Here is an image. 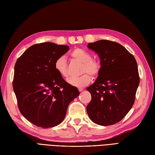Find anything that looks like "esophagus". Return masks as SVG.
<instances>
[{"mask_svg":"<svg viewBox=\"0 0 155 155\" xmlns=\"http://www.w3.org/2000/svg\"><path fill=\"white\" fill-rule=\"evenodd\" d=\"M78 89V91H80V92L82 91H83V90H84V89H83V88H81V87H79Z\"/></svg>","mask_w":155,"mask_h":155,"instance_id":"34e87169","label":"esophagus"}]
</instances>
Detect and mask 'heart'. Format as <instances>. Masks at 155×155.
<instances>
[{
  "label": "heart",
  "instance_id": "b5f03b06",
  "mask_svg": "<svg viewBox=\"0 0 155 155\" xmlns=\"http://www.w3.org/2000/svg\"><path fill=\"white\" fill-rule=\"evenodd\" d=\"M71 57L74 59L79 61L82 63L81 69V73H84L80 77H72L68 80V82L72 85L77 87H83L88 85L91 81V78L86 73L91 76L96 77L99 74L101 70V64L98 61L93 59L91 53L82 49H75L71 53ZM56 71L61 76L64 78H67L69 76L68 71V66L65 57L61 56L57 58L54 64Z\"/></svg>",
  "mask_w": 155,
  "mask_h": 155
}]
</instances>
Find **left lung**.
Instances as JSON below:
<instances>
[{
	"mask_svg": "<svg viewBox=\"0 0 155 155\" xmlns=\"http://www.w3.org/2000/svg\"><path fill=\"white\" fill-rule=\"evenodd\" d=\"M88 48L98 54L101 70L86 88L92 96L86 111L94 123L107 126L120 121L134 105L139 84L134 56L117 42L99 40Z\"/></svg>",
	"mask_w": 155,
	"mask_h": 155,
	"instance_id": "1",
	"label": "left lung"
}]
</instances>
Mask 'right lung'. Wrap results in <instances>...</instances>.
Wrapping results in <instances>:
<instances>
[{"mask_svg":"<svg viewBox=\"0 0 155 155\" xmlns=\"http://www.w3.org/2000/svg\"><path fill=\"white\" fill-rule=\"evenodd\" d=\"M69 50L51 42L31 45L17 59L13 89L20 113L42 128L55 127L66 116L71 102L80 94L56 71L54 64Z\"/></svg>","mask_w":155,"mask_h":155,"instance_id":"add662e5","label":"right lung"}]
</instances>
